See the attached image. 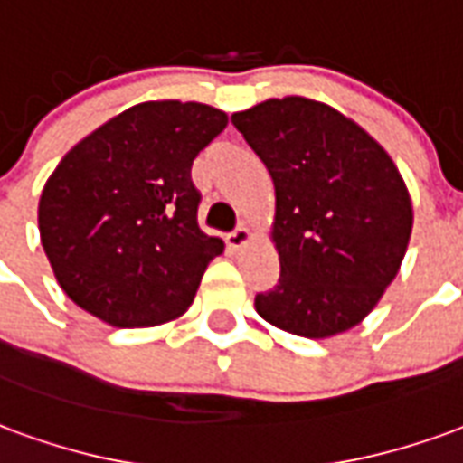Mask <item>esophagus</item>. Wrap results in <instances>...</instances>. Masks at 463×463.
Segmentation results:
<instances>
[{
  "instance_id": "esophagus-1",
  "label": "esophagus",
  "mask_w": 463,
  "mask_h": 463,
  "mask_svg": "<svg viewBox=\"0 0 463 463\" xmlns=\"http://www.w3.org/2000/svg\"><path fill=\"white\" fill-rule=\"evenodd\" d=\"M250 241H252V232L250 228H245V225H238V228L225 238L228 248H232V250H241V248H245Z\"/></svg>"
}]
</instances>
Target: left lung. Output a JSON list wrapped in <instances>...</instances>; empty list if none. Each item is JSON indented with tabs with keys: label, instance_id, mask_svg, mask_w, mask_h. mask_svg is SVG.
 I'll return each mask as SVG.
<instances>
[{
	"label": "left lung",
	"instance_id": "8db88e82",
	"mask_svg": "<svg viewBox=\"0 0 463 463\" xmlns=\"http://www.w3.org/2000/svg\"><path fill=\"white\" fill-rule=\"evenodd\" d=\"M275 185L270 238L280 278L255 295L262 320L325 340L354 327L397 278L411 198L389 153L362 126L305 96L232 114Z\"/></svg>",
	"mask_w": 463,
	"mask_h": 463
}]
</instances>
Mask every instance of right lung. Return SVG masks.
<instances>
[{"mask_svg":"<svg viewBox=\"0 0 463 463\" xmlns=\"http://www.w3.org/2000/svg\"><path fill=\"white\" fill-rule=\"evenodd\" d=\"M228 126L221 109L146 101L66 153L39 198V235L61 290L114 327L191 307L221 238L198 225L195 156Z\"/></svg>","mask_w":463,"mask_h":463,"instance_id":"add662e5","label":"right lung"}]
</instances>
